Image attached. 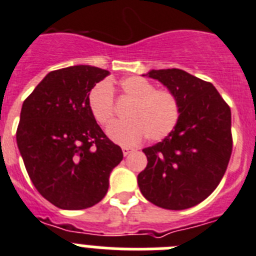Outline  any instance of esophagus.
<instances>
[{
  "label": "esophagus",
  "mask_w": 256,
  "mask_h": 256,
  "mask_svg": "<svg viewBox=\"0 0 256 256\" xmlns=\"http://www.w3.org/2000/svg\"><path fill=\"white\" fill-rule=\"evenodd\" d=\"M122 150H123V155L124 156H126V155H130V152H133V148H126V146H124L123 148H122Z\"/></svg>",
  "instance_id": "esophagus-1"
}]
</instances>
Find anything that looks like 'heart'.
Returning <instances> with one entry per match:
<instances>
[{
  "mask_svg": "<svg viewBox=\"0 0 256 256\" xmlns=\"http://www.w3.org/2000/svg\"><path fill=\"white\" fill-rule=\"evenodd\" d=\"M122 100L130 102L126 108L128 119L108 126V137L116 144L132 146L144 136L148 141H162L178 124L180 104L177 94L169 90H156L155 84L141 78L128 76L119 84ZM88 108L94 120L108 126L115 116L112 88L106 82L97 83L88 94Z\"/></svg>",
  "mask_w": 256,
  "mask_h": 256,
  "instance_id": "obj_1",
  "label": "heart"
}]
</instances>
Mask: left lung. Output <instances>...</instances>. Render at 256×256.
<instances>
[{
  "label": "left lung",
  "mask_w": 256,
  "mask_h": 256,
  "mask_svg": "<svg viewBox=\"0 0 256 256\" xmlns=\"http://www.w3.org/2000/svg\"><path fill=\"white\" fill-rule=\"evenodd\" d=\"M146 76L177 94L180 116L168 137L142 150L148 165L137 177L138 187L156 206L188 209L204 201L227 170L230 108L212 83L184 70H150Z\"/></svg>",
  "instance_id": "obj_1"
}]
</instances>
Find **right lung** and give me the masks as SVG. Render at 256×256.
I'll use <instances>...</instances> for the list:
<instances>
[{
    "instance_id": "right-lung-1",
    "label": "right lung",
    "mask_w": 256,
    "mask_h": 256,
    "mask_svg": "<svg viewBox=\"0 0 256 256\" xmlns=\"http://www.w3.org/2000/svg\"><path fill=\"white\" fill-rule=\"evenodd\" d=\"M108 70L76 65L50 72L22 102L16 142L29 178L60 209L100 202L123 151L106 137L88 94Z\"/></svg>"
}]
</instances>
